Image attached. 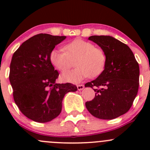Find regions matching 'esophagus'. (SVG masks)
Returning a JSON list of instances; mask_svg holds the SVG:
<instances>
[{"instance_id":"esophagus-1","label":"esophagus","mask_w":150,"mask_h":150,"mask_svg":"<svg viewBox=\"0 0 150 150\" xmlns=\"http://www.w3.org/2000/svg\"><path fill=\"white\" fill-rule=\"evenodd\" d=\"M77 88H78V89L79 91L83 90V89L84 88V85H77Z\"/></svg>"}]
</instances>
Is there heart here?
Wrapping results in <instances>:
<instances>
[{"mask_svg":"<svg viewBox=\"0 0 150 150\" xmlns=\"http://www.w3.org/2000/svg\"><path fill=\"white\" fill-rule=\"evenodd\" d=\"M64 50L54 48L49 56L52 65L61 72L69 69L75 60L76 68L63 72V81L77 83L88 77L96 78L104 72L107 55L102 48L95 46L91 42L77 38L67 43Z\"/></svg>","mask_w":150,"mask_h":150,"instance_id":"b5f03b06","label":"heart"}]
</instances>
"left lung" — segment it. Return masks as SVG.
<instances>
[{
  "instance_id": "left-lung-1",
  "label": "left lung",
  "mask_w": 150,
  "mask_h": 150,
  "mask_svg": "<svg viewBox=\"0 0 150 150\" xmlns=\"http://www.w3.org/2000/svg\"><path fill=\"white\" fill-rule=\"evenodd\" d=\"M88 39L104 50L107 64L96 79L85 84L96 92L86 107L94 117L112 120L126 113L132 106L139 86V66L131 48L120 40L107 35Z\"/></svg>"
}]
</instances>
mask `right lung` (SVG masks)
Here are the masks:
<instances>
[{
	"instance_id": "1",
	"label": "right lung",
	"mask_w": 150,
	"mask_h": 150,
	"mask_svg": "<svg viewBox=\"0 0 150 150\" xmlns=\"http://www.w3.org/2000/svg\"><path fill=\"white\" fill-rule=\"evenodd\" d=\"M65 39L40 33L24 42L13 54L9 81L13 99L22 114L33 121L46 122L57 117L64 95L78 89L70 83H56L59 72L50 62L51 51Z\"/></svg>"
}]
</instances>
